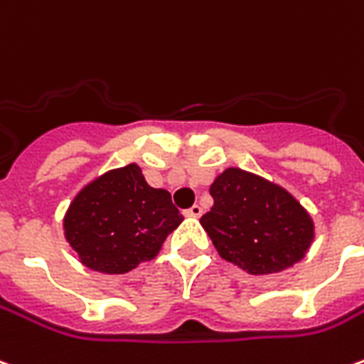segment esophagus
Wrapping results in <instances>:
<instances>
[{"mask_svg": "<svg viewBox=\"0 0 364 364\" xmlns=\"http://www.w3.org/2000/svg\"><path fill=\"white\" fill-rule=\"evenodd\" d=\"M185 215H187V217L199 218L200 215H203V207H200V205H193V207H191L189 210H187V213H185Z\"/></svg>", "mask_w": 364, "mask_h": 364, "instance_id": "obj_1", "label": "esophagus"}]
</instances>
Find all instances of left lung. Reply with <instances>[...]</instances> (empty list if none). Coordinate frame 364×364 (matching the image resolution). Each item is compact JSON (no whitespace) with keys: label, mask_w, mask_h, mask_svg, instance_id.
<instances>
[{"label":"left lung","mask_w":364,"mask_h":364,"mask_svg":"<svg viewBox=\"0 0 364 364\" xmlns=\"http://www.w3.org/2000/svg\"><path fill=\"white\" fill-rule=\"evenodd\" d=\"M213 208L200 217L220 258L252 276L291 268L315 240L311 215L282 185L226 167L210 185Z\"/></svg>","instance_id":"left-lung-1"}]
</instances>
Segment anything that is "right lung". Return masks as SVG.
Masks as SVG:
<instances>
[{"mask_svg":"<svg viewBox=\"0 0 364 364\" xmlns=\"http://www.w3.org/2000/svg\"><path fill=\"white\" fill-rule=\"evenodd\" d=\"M183 223L165 189L149 187L138 164L96 175L70 200L63 232L80 264L102 274H126L156 258Z\"/></svg>","mask_w":364,"mask_h":364,"instance_id":"right-lung-1","label":"right lung"}]
</instances>
